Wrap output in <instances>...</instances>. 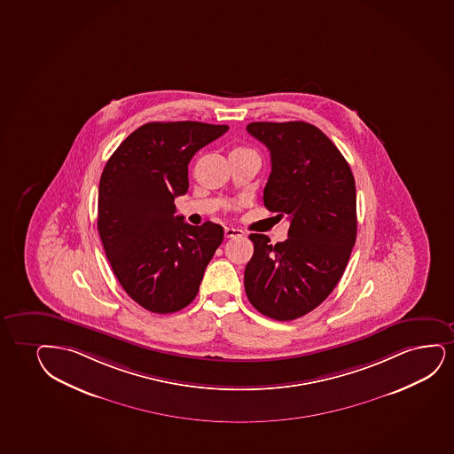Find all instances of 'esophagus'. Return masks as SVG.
Wrapping results in <instances>:
<instances>
[{"mask_svg": "<svg viewBox=\"0 0 454 454\" xmlns=\"http://www.w3.org/2000/svg\"><path fill=\"white\" fill-rule=\"evenodd\" d=\"M225 238H238V236H244V231L235 227H225L224 229Z\"/></svg>", "mask_w": 454, "mask_h": 454, "instance_id": "1", "label": "esophagus"}]
</instances>
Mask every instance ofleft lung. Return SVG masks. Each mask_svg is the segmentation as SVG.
Wrapping results in <instances>:
<instances>
[{
    "instance_id": "obj_1",
    "label": "left lung",
    "mask_w": 454,
    "mask_h": 454,
    "mask_svg": "<svg viewBox=\"0 0 454 454\" xmlns=\"http://www.w3.org/2000/svg\"><path fill=\"white\" fill-rule=\"evenodd\" d=\"M247 132L270 150L264 206L288 216L284 242L248 236L244 271L250 304L276 321L315 310L333 292L356 241V185L348 162L325 133L304 121L250 122Z\"/></svg>"
}]
</instances>
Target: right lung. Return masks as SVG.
I'll use <instances>...</instances> for the list:
<instances>
[{
	"mask_svg": "<svg viewBox=\"0 0 454 454\" xmlns=\"http://www.w3.org/2000/svg\"><path fill=\"white\" fill-rule=\"evenodd\" d=\"M229 126L198 121L147 122L110 156L99 179L98 233L127 294L152 313H175L196 298L206 267L224 239L207 221L175 216L189 189V162Z\"/></svg>",
	"mask_w": 454,
	"mask_h": 454,
	"instance_id": "right-lung-1",
	"label": "right lung"
}]
</instances>
